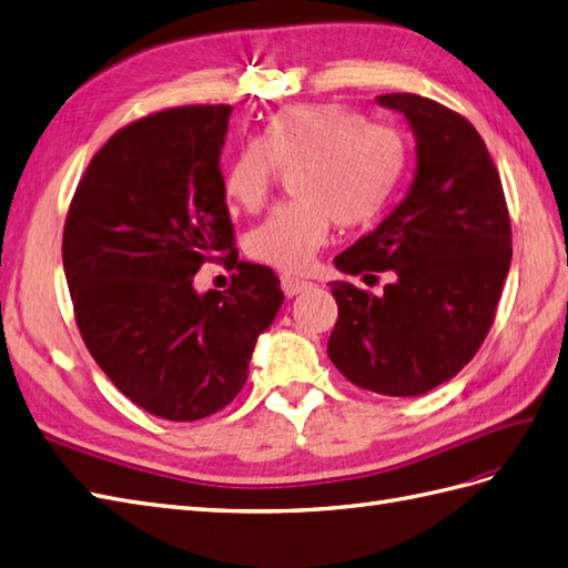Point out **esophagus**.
<instances>
[{"instance_id": "1", "label": "esophagus", "mask_w": 568, "mask_h": 568, "mask_svg": "<svg viewBox=\"0 0 568 568\" xmlns=\"http://www.w3.org/2000/svg\"><path fill=\"white\" fill-rule=\"evenodd\" d=\"M281 287H283V293L287 295V297H295V295H300V293H307L310 287H314V283H310V281H304V278H297V275H283L281 278Z\"/></svg>"}]
</instances>
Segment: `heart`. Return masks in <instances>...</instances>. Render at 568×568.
I'll use <instances>...</instances> for the list:
<instances>
[{
  "mask_svg": "<svg viewBox=\"0 0 568 568\" xmlns=\"http://www.w3.org/2000/svg\"><path fill=\"white\" fill-rule=\"evenodd\" d=\"M408 165V143L394 126L365 122L336 103L275 112L258 141H246L223 172L225 196L244 211L264 206L275 172L295 170L300 196L275 209L246 235V254L261 264L304 271L328 237L331 223L365 225L394 196Z\"/></svg>",
  "mask_w": 568,
  "mask_h": 568,
  "instance_id": "obj_1",
  "label": "heart"
}]
</instances>
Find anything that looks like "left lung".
I'll list each match as a JSON object with an SVG mask.
<instances>
[{
	"label": "left lung",
	"instance_id": "1",
	"mask_svg": "<svg viewBox=\"0 0 568 568\" xmlns=\"http://www.w3.org/2000/svg\"><path fill=\"white\" fill-rule=\"evenodd\" d=\"M415 136L408 192L333 258L341 273L394 271L384 295L333 281L338 322L328 357L347 382L382 396H423L456 376L494 322L511 223L499 172L475 126L429 98L379 95Z\"/></svg>",
	"mask_w": 568,
	"mask_h": 568
}]
</instances>
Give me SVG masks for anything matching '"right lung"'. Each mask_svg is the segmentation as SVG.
Wrapping results in <instances>:
<instances>
[{
    "instance_id": "add662e5",
    "label": "right lung",
    "mask_w": 568,
    "mask_h": 568,
    "mask_svg": "<svg viewBox=\"0 0 568 568\" xmlns=\"http://www.w3.org/2000/svg\"><path fill=\"white\" fill-rule=\"evenodd\" d=\"M230 105L149 114L100 149L64 223L62 261L81 338L122 394L172 423L240 394L256 338L283 304L271 268L237 261L221 153ZM239 268L196 294L206 257Z\"/></svg>"
}]
</instances>
